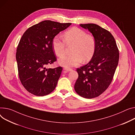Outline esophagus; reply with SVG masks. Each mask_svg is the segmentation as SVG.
Masks as SVG:
<instances>
[{"label":"esophagus","mask_w":135,"mask_h":135,"mask_svg":"<svg viewBox=\"0 0 135 135\" xmlns=\"http://www.w3.org/2000/svg\"><path fill=\"white\" fill-rule=\"evenodd\" d=\"M64 70H66V71H69L72 70V69H71V68H64Z\"/></svg>","instance_id":"1"}]
</instances>
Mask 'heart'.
Segmentation results:
<instances>
[{
	"mask_svg": "<svg viewBox=\"0 0 135 135\" xmlns=\"http://www.w3.org/2000/svg\"><path fill=\"white\" fill-rule=\"evenodd\" d=\"M63 40L59 37L53 39L52 45L55 53L61 57L65 53L66 46L74 44L72 50L73 54L59 59L60 65L65 67H74L83 61L88 62L93 57L96 50V41L91 34L77 27H73L63 34Z\"/></svg>",
	"mask_w": 135,
	"mask_h": 135,
	"instance_id": "heart-1",
	"label": "heart"
}]
</instances>
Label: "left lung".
<instances>
[{
  "instance_id": "8db88e82",
  "label": "left lung",
  "mask_w": 135,
  "mask_h": 135,
  "mask_svg": "<svg viewBox=\"0 0 135 135\" xmlns=\"http://www.w3.org/2000/svg\"><path fill=\"white\" fill-rule=\"evenodd\" d=\"M90 31L96 41V50L88 64L76 69L79 76L74 85L81 97L92 99L99 96L111 84L119 53L114 38L108 31L95 24H80Z\"/></svg>"
}]
</instances>
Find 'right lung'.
<instances>
[{
  "instance_id": "obj_1",
  "label": "right lung",
  "mask_w": 135,
  "mask_h": 135,
  "mask_svg": "<svg viewBox=\"0 0 135 135\" xmlns=\"http://www.w3.org/2000/svg\"><path fill=\"white\" fill-rule=\"evenodd\" d=\"M71 24L44 21L23 35L16 55L18 71L22 84L31 94L44 96L55 89L62 68H46L56 61L52 43L56 35Z\"/></svg>"
}]
</instances>
